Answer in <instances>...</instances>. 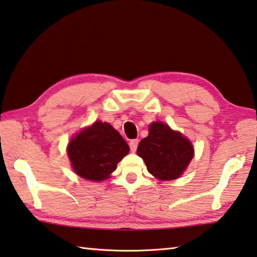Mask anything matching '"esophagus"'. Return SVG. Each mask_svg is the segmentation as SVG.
I'll return each mask as SVG.
<instances>
[{"mask_svg": "<svg viewBox=\"0 0 257 257\" xmlns=\"http://www.w3.org/2000/svg\"><path fill=\"white\" fill-rule=\"evenodd\" d=\"M138 144H139V142H138V139H133V140H130V143H129V146H130V150H132L133 153H135L136 150H137V147H138Z\"/></svg>", "mask_w": 257, "mask_h": 257, "instance_id": "34e87169", "label": "esophagus"}]
</instances>
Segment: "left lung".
Instances as JSON below:
<instances>
[{"instance_id":"obj_1","label":"left lung","mask_w":257,"mask_h":257,"mask_svg":"<svg viewBox=\"0 0 257 257\" xmlns=\"http://www.w3.org/2000/svg\"><path fill=\"white\" fill-rule=\"evenodd\" d=\"M137 154L156 178L172 180L183 174L193 158L194 149L182 134L163 122H153L148 137L140 142Z\"/></svg>"}]
</instances>
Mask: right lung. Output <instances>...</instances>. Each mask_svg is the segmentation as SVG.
<instances>
[{"mask_svg": "<svg viewBox=\"0 0 257 257\" xmlns=\"http://www.w3.org/2000/svg\"><path fill=\"white\" fill-rule=\"evenodd\" d=\"M129 146L107 122L97 121L70 142L68 155L74 172L84 179L101 182L114 172Z\"/></svg>", "mask_w": 257, "mask_h": 257, "instance_id": "obj_1", "label": "right lung"}]
</instances>
